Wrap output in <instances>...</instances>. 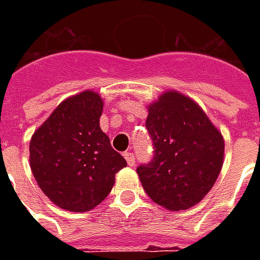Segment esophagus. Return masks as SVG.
Here are the masks:
<instances>
[{
	"mask_svg": "<svg viewBox=\"0 0 260 260\" xmlns=\"http://www.w3.org/2000/svg\"><path fill=\"white\" fill-rule=\"evenodd\" d=\"M124 156L125 158H126V163H128V166H134V164H135V156H134V153L125 152Z\"/></svg>",
	"mask_w": 260,
	"mask_h": 260,
	"instance_id": "esophagus-1",
	"label": "esophagus"
}]
</instances>
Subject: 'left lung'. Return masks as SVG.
Here are the masks:
<instances>
[{
	"label": "left lung",
	"mask_w": 260,
	"mask_h": 260,
	"mask_svg": "<svg viewBox=\"0 0 260 260\" xmlns=\"http://www.w3.org/2000/svg\"><path fill=\"white\" fill-rule=\"evenodd\" d=\"M146 128L154 154L136 173L153 202L189 209L206 196L223 167L224 139L192 99L175 90L149 106Z\"/></svg>",
	"instance_id": "1"
}]
</instances>
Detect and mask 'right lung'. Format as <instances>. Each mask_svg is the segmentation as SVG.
<instances>
[{"instance_id": "right-lung-1", "label": "right lung", "mask_w": 260, "mask_h": 260, "mask_svg": "<svg viewBox=\"0 0 260 260\" xmlns=\"http://www.w3.org/2000/svg\"><path fill=\"white\" fill-rule=\"evenodd\" d=\"M103 100L85 90L54 110L30 139V169L46 196L69 212H89L126 166L100 129Z\"/></svg>"}]
</instances>
